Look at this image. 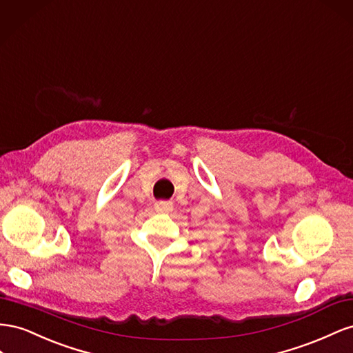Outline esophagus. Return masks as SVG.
Here are the masks:
<instances>
[{
  "label": "esophagus",
  "instance_id": "obj_1",
  "mask_svg": "<svg viewBox=\"0 0 353 353\" xmlns=\"http://www.w3.org/2000/svg\"><path fill=\"white\" fill-rule=\"evenodd\" d=\"M155 210L158 213H171L173 211V203H170V201H158V203H155Z\"/></svg>",
  "mask_w": 353,
  "mask_h": 353
}]
</instances>
